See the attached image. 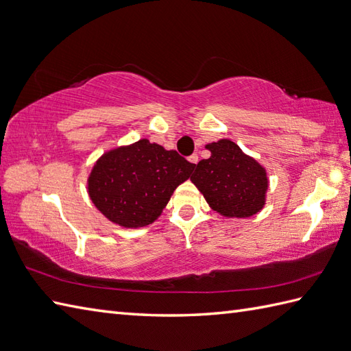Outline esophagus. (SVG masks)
I'll use <instances>...</instances> for the list:
<instances>
[{
  "label": "esophagus",
  "instance_id": "obj_1",
  "mask_svg": "<svg viewBox=\"0 0 351 351\" xmlns=\"http://www.w3.org/2000/svg\"><path fill=\"white\" fill-rule=\"evenodd\" d=\"M189 161L193 162V165H197V161H199V156H197V154H193V156H190V157H189Z\"/></svg>",
  "mask_w": 351,
  "mask_h": 351
}]
</instances>
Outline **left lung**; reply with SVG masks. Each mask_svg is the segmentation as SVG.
Returning a JSON list of instances; mask_svg holds the SVG:
<instances>
[{
	"label": "left lung",
	"instance_id": "obj_1",
	"mask_svg": "<svg viewBox=\"0 0 351 351\" xmlns=\"http://www.w3.org/2000/svg\"><path fill=\"white\" fill-rule=\"evenodd\" d=\"M206 148L210 157L197 162L191 181L210 208L230 218L257 214L265 205L267 190L265 169L227 138Z\"/></svg>",
	"mask_w": 351,
	"mask_h": 351
}]
</instances>
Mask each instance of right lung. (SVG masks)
I'll list each match as a JSON object with an SVG mask.
<instances>
[{
	"mask_svg": "<svg viewBox=\"0 0 351 351\" xmlns=\"http://www.w3.org/2000/svg\"><path fill=\"white\" fill-rule=\"evenodd\" d=\"M195 165L142 138L113 149L95 162L88 179L89 197L112 223L143 227L156 221L179 184Z\"/></svg>",
	"mask_w": 351,
	"mask_h": 351,
	"instance_id": "add662e5",
	"label": "right lung"
}]
</instances>
